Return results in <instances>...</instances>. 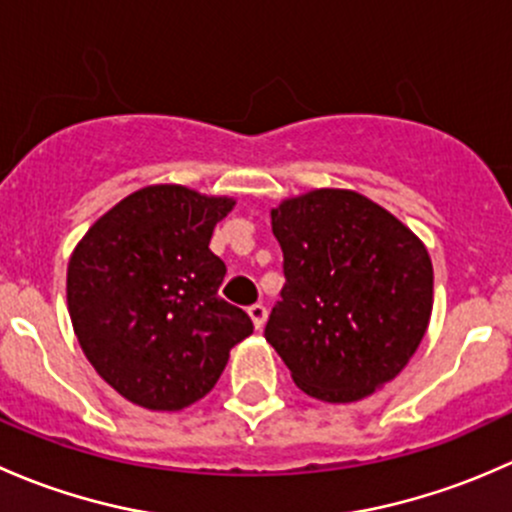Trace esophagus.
I'll return each instance as SVG.
<instances>
[{"mask_svg": "<svg viewBox=\"0 0 512 512\" xmlns=\"http://www.w3.org/2000/svg\"><path fill=\"white\" fill-rule=\"evenodd\" d=\"M249 315H251V320H254L256 330H261L263 325H266L268 310H266V305H263V303H254V305H251V308H249Z\"/></svg>", "mask_w": 512, "mask_h": 512, "instance_id": "1", "label": "esophagus"}]
</instances>
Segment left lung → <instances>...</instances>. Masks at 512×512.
I'll return each instance as SVG.
<instances>
[{
    "mask_svg": "<svg viewBox=\"0 0 512 512\" xmlns=\"http://www.w3.org/2000/svg\"><path fill=\"white\" fill-rule=\"evenodd\" d=\"M281 300L263 335L305 394L345 404L407 367L429 328L434 268L397 217L350 189H313L271 212Z\"/></svg>",
    "mask_w": 512,
    "mask_h": 512,
    "instance_id": "left-lung-1",
    "label": "left lung"
}]
</instances>
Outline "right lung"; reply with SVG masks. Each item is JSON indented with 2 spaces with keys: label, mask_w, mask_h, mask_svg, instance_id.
<instances>
[{
  "label": "right lung",
  "mask_w": 512,
  "mask_h": 512,
  "mask_svg": "<svg viewBox=\"0 0 512 512\" xmlns=\"http://www.w3.org/2000/svg\"><path fill=\"white\" fill-rule=\"evenodd\" d=\"M234 207L179 184H152L115 204L68 261L66 298L88 362L120 397L177 412L217 384L229 350L254 333L219 298L226 266L214 226Z\"/></svg>",
  "instance_id": "add662e5"
}]
</instances>
